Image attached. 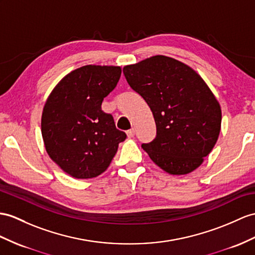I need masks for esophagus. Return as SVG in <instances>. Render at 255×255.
Returning a JSON list of instances; mask_svg holds the SVG:
<instances>
[{"mask_svg": "<svg viewBox=\"0 0 255 255\" xmlns=\"http://www.w3.org/2000/svg\"><path fill=\"white\" fill-rule=\"evenodd\" d=\"M134 134H135V129L134 128H131V129H128V131H127V135L128 136V137H133Z\"/></svg>", "mask_w": 255, "mask_h": 255, "instance_id": "obj_1", "label": "esophagus"}]
</instances>
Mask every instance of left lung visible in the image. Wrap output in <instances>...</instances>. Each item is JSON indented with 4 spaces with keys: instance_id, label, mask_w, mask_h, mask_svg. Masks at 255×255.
Masks as SVG:
<instances>
[{
    "instance_id": "left-lung-1",
    "label": "left lung",
    "mask_w": 255,
    "mask_h": 255,
    "mask_svg": "<svg viewBox=\"0 0 255 255\" xmlns=\"http://www.w3.org/2000/svg\"><path fill=\"white\" fill-rule=\"evenodd\" d=\"M123 73L156 122V137L142 149L170 174L196 170L221 131L220 104L206 82L187 65L162 55L126 66Z\"/></svg>"
}]
</instances>
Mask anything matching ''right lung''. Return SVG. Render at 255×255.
I'll use <instances>...</instances> for the list:
<instances>
[{
	"label": "right lung",
	"mask_w": 255,
	"mask_h": 255,
	"mask_svg": "<svg viewBox=\"0 0 255 255\" xmlns=\"http://www.w3.org/2000/svg\"><path fill=\"white\" fill-rule=\"evenodd\" d=\"M120 77V67L83 66L67 74L47 98L41 121L45 149L74 178L102 174L127 138L114 117L102 110Z\"/></svg>",
	"instance_id": "1"
}]
</instances>
